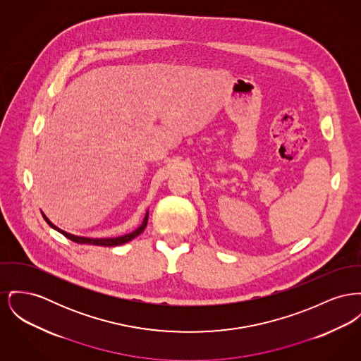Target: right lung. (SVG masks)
<instances>
[{"label":"right lung","instance_id":"right-lung-1","mask_svg":"<svg viewBox=\"0 0 361 361\" xmlns=\"http://www.w3.org/2000/svg\"><path fill=\"white\" fill-rule=\"evenodd\" d=\"M43 218H44V221H46L53 229L59 231L60 233L64 234L66 238H69V240H72V241H75V243H79V244H92V245H101V247H116V245H121V244H126L128 241H130L132 238L137 237L139 234L142 233V232L146 229V226H147V219H149V212L146 214V218H145L143 224L140 225V228H137V229H136L135 232H132V233L126 234V235H121V237H114V238H88V237L73 235V234L66 233L64 231L59 229L57 226H54L44 215H43Z\"/></svg>","mask_w":361,"mask_h":361}]
</instances>
